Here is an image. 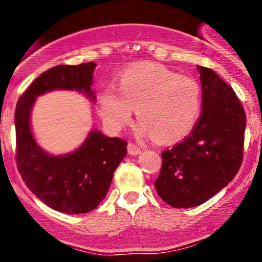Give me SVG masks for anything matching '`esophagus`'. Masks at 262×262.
I'll return each mask as SVG.
<instances>
[{
  "label": "esophagus",
  "instance_id": "1",
  "mask_svg": "<svg viewBox=\"0 0 262 262\" xmlns=\"http://www.w3.org/2000/svg\"><path fill=\"white\" fill-rule=\"evenodd\" d=\"M127 148H128V154H129V155L135 156V155L140 154V152H141V150H140L139 146H137V145H135V144H133V143H129Z\"/></svg>",
  "mask_w": 262,
  "mask_h": 262
}]
</instances>
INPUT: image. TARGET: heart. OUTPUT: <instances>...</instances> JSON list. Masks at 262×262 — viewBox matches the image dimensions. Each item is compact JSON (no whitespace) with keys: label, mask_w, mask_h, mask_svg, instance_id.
I'll use <instances>...</instances> for the list:
<instances>
[{"label":"heart","mask_w":262,"mask_h":262,"mask_svg":"<svg viewBox=\"0 0 262 262\" xmlns=\"http://www.w3.org/2000/svg\"><path fill=\"white\" fill-rule=\"evenodd\" d=\"M100 112L113 130L130 122L137 108V133L155 135L171 143L182 139L200 118L202 95L193 79L156 64H139L118 76L117 89L108 86L100 96Z\"/></svg>","instance_id":"b5f03b06"}]
</instances>
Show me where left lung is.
Masks as SVG:
<instances>
[{"label":"left lung","mask_w":262,"mask_h":262,"mask_svg":"<svg viewBox=\"0 0 262 262\" xmlns=\"http://www.w3.org/2000/svg\"><path fill=\"white\" fill-rule=\"evenodd\" d=\"M202 85V114L192 133L162 151L155 188L175 208L200 206L235 177L243 161L244 108L233 89L212 69L197 65Z\"/></svg>","instance_id":"obj_1"}]
</instances>
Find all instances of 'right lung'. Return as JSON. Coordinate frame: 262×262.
Returning a JSON list of instances; mask_svg holds the SVG:
<instances>
[{
	"label": "right lung",
	"mask_w": 262,
	"mask_h": 262,
	"mask_svg": "<svg viewBox=\"0 0 262 262\" xmlns=\"http://www.w3.org/2000/svg\"><path fill=\"white\" fill-rule=\"evenodd\" d=\"M95 62L59 65L33 81L14 113L17 166L23 181L41 202L68 214L95 209L106 197L113 172L127 155V141L91 129L74 151L54 155L35 140L31 116L37 97L52 91H76L96 102L92 90Z\"/></svg>",
	"instance_id": "right-lung-1"
}]
</instances>
